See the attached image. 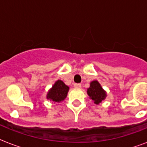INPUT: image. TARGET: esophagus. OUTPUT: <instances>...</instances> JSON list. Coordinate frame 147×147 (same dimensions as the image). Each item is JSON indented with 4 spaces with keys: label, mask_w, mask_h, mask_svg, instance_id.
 <instances>
[{
    "label": "esophagus",
    "mask_w": 147,
    "mask_h": 147,
    "mask_svg": "<svg viewBox=\"0 0 147 147\" xmlns=\"http://www.w3.org/2000/svg\"><path fill=\"white\" fill-rule=\"evenodd\" d=\"M74 87L77 88H82V85L79 84V83H76V84H74Z\"/></svg>",
    "instance_id": "34e87169"
}]
</instances>
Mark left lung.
I'll list each match as a JSON object with an SVG mask.
<instances>
[{"label":"left lung","mask_w":147,"mask_h":147,"mask_svg":"<svg viewBox=\"0 0 147 147\" xmlns=\"http://www.w3.org/2000/svg\"><path fill=\"white\" fill-rule=\"evenodd\" d=\"M88 94L94 101V104L98 105L106 97V92L103 90L98 81H93L90 84V88H88Z\"/></svg>","instance_id":"1"}]
</instances>
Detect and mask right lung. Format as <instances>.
I'll return each instance as SVG.
<instances>
[{
  "mask_svg": "<svg viewBox=\"0 0 147 147\" xmlns=\"http://www.w3.org/2000/svg\"><path fill=\"white\" fill-rule=\"evenodd\" d=\"M69 88L61 80H58L48 92L47 98L54 102H60L66 98Z\"/></svg>",
  "mask_w": 147,
  "mask_h": 147,
  "instance_id": "1",
  "label": "right lung"
}]
</instances>
